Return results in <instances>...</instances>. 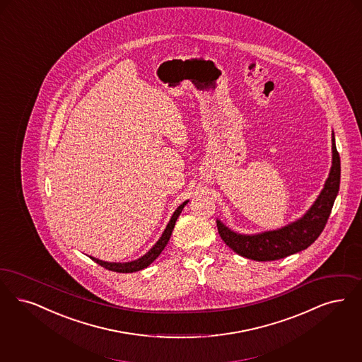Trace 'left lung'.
<instances>
[{"mask_svg":"<svg viewBox=\"0 0 362 362\" xmlns=\"http://www.w3.org/2000/svg\"><path fill=\"white\" fill-rule=\"evenodd\" d=\"M332 141L333 165L330 174L317 201L303 217L281 229L252 235L233 232L217 219L218 233L225 244L232 247L240 256L256 261L284 259L311 245L320 235V233L323 232L339 189L341 160L335 146L334 133Z\"/></svg>","mask_w":362,"mask_h":362,"instance_id":"8db88e82","label":"left lung"}]
</instances>
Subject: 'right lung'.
<instances>
[{
  "instance_id": "right-lung-1",
  "label": "right lung",
  "mask_w": 362,
  "mask_h": 362,
  "mask_svg": "<svg viewBox=\"0 0 362 362\" xmlns=\"http://www.w3.org/2000/svg\"><path fill=\"white\" fill-rule=\"evenodd\" d=\"M187 202L188 201L182 203V204L175 210V213L173 214L171 219H170V222H168L165 230L161 234L159 241L153 245V247H152L149 252H146L143 257H140V259H137V260L129 261V262H107V261L98 260V259H95V257H91V260L95 261L97 264H100L103 268H106V269H109V271H113V272H118V274H132V272H137V271L144 269L151 262H153V261L159 257V255L163 252V249L168 244L170 237H171L173 230H174L175 222H176L177 217L180 216L183 207L187 204Z\"/></svg>"
}]
</instances>
